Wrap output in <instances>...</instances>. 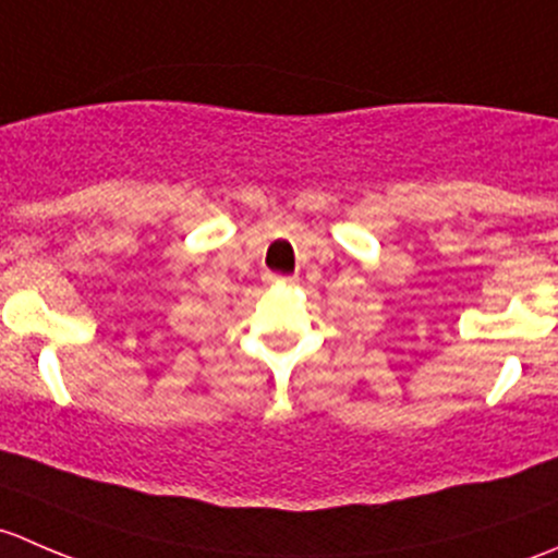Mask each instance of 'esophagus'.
<instances>
[{"instance_id":"1","label":"esophagus","mask_w":558,"mask_h":558,"mask_svg":"<svg viewBox=\"0 0 558 558\" xmlns=\"http://www.w3.org/2000/svg\"><path fill=\"white\" fill-rule=\"evenodd\" d=\"M264 280H267V283H294L296 278H291V275H275V272H267V275H264Z\"/></svg>"}]
</instances>
